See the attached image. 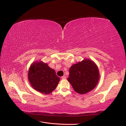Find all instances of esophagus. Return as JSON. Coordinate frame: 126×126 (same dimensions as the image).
I'll return each instance as SVG.
<instances>
[{
    "label": "esophagus",
    "mask_w": 126,
    "mask_h": 126,
    "mask_svg": "<svg viewBox=\"0 0 126 126\" xmlns=\"http://www.w3.org/2000/svg\"><path fill=\"white\" fill-rule=\"evenodd\" d=\"M66 77L65 76H63L62 77H61V79H66Z\"/></svg>",
    "instance_id": "esophagus-1"
}]
</instances>
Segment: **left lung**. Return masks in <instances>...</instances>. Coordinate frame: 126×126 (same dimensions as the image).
<instances>
[{
    "label": "left lung",
    "instance_id": "obj_1",
    "mask_svg": "<svg viewBox=\"0 0 126 126\" xmlns=\"http://www.w3.org/2000/svg\"><path fill=\"white\" fill-rule=\"evenodd\" d=\"M99 78L100 74L96 64L85 59L71 66L68 81L76 93L84 94L95 88Z\"/></svg>",
    "mask_w": 126,
    "mask_h": 126
}]
</instances>
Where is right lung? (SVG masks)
I'll use <instances>...</instances> for the list:
<instances>
[{"mask_svg": "<svg viewBox=\"0 0 126 126\" xmlns=\"http://www.w3.org/2000/svg\"><path fill=\"white\" fill-rule=\"evenodd\" d=\"M28 79L34 89L45 94L54 90L60 81L55 71L42 61L32 63L28 72Z\"/></svg>", "mask_w": 126, "mask_h": 126, "instance_id": "add662e5", "label": "right lung"}]
</instances>
